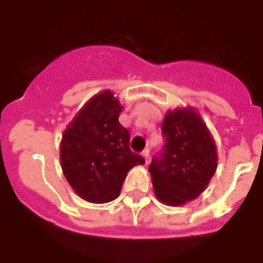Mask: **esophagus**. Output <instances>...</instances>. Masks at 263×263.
<instances>
[{"instance_id": "obj_1", "label": "esophagus", "mask_w": 263, "mask_h": 263, "mask_svg": "<svg viewBox=\"0 0 263 263\" xmlns=\"http://www.w3.org/2000/svg\"><path fill=\"white\" fill-rule=\"evenodd\" d=\"M142 157L145 158V162H146V164H147L148 162H150V159H148V148H145V150H143Z\"/></svg>"}]
</instances>
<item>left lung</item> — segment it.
<instances>
[{
  "instance_id": "1",
  "label": "left lung",
  "mask_w": 263,
  "mask_h": 263,
  "mask_svg": "<svg viewBox=\"0 0 263 263\" xmlns=\"http://www.w3.org/2000/svg\"><path fill=\"white\" fill-rule=\"evenodd\" d=\"M163 150L148 166L155 196L179 206L196 199L208 187L217 168V147L199 111L168 110L162 122Z\"/></svg>"
}]
</instances>
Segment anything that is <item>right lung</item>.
Wrapping results in <instances>:
<instances>
[{
    "label": "right lung",
    "instance_id": "right-lung-1",
    "mask_svg": "<svg viewBox=\"0 0 263 263\" xmlns=\"http://www.w3.org/2000/svg\"><path fill=\"white\" fill-rule=\"evenodd\" d=\"M122 109L113 92L103 90L88 100L63 133V174L73 191L90 203L117 199L127 173L145 164L130 150L129 132L118 122Z\"/></svg>",
    "mask_w": 263,
    "mask_h": 263
}]
</instances>
